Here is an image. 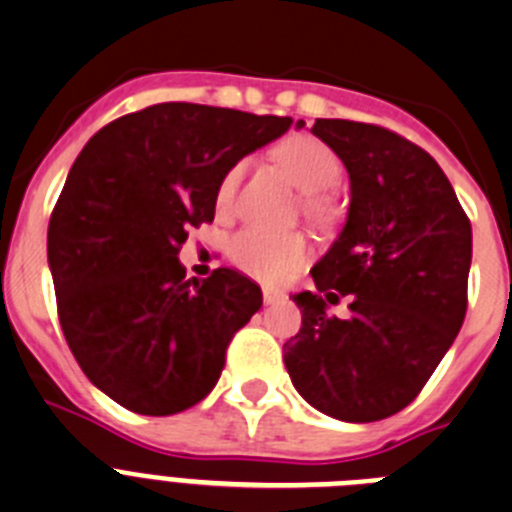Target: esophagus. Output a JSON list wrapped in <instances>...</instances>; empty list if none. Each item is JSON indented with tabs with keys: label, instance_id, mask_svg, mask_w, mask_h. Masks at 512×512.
Instances as JSON below:
<instances>
[{
	"label": "esophagus",
	"instance_id": "esophagus-1",
	"mask_svg": "<svg viewBox=\"0 0 512 512\" xmlns=\"http://www.w3.org/2000/svg\"><path fill=\"white\" fill-rule=\"evenodd\" d=\"M284 297H287V294L279 292V289L264 287V302L266 304H276V302H281V299H284Z\"/></svg>",
	"mask_w": 512,
	"mask_h": 512
}]
</instances>
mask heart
Here are the masks:
<instances>
[{
    "instance_id": "b5f03b06",
    "label": "heart",
    "mask_w": 512,
    "mask_h": 512,
    "mask_svg": "<svg viewBox=\"0 0 512 512\" xmlns=\"http://www.w3.org/2000/svg\"><path fill=\"white\" fill-rule=\"evenodd\" d=\"M276 159L289 172L299 190H304L307 213H320L325 198L322 192L332 190L342 177V162L322 139L297 134L276 147ZM243 164L225 172L215 192V205L220 213H228L236 198ZM309 256V243L297 233H274L264 228H243L231 241V259L241 271L261 281H279L304 264Z\"/></svg>"
}]
</instances>
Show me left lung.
Here are the masks:
<instances>
[{"mask_svg":"<svg viewBox=\"0 0 512 512\" xmlns=\"http://www.w3.org/2000/svg\"><path fill=\"white\" fill-rule=\"evenodd\" d=\"M302 129L304 121H297ZM350 177L348 220L294 294L302 327L284 345L299 396L340 421L406 409L437 370L467 312L472 225L424 149L375 124L312 126ZM351 294L345 321L326 302Z\"/></svg>","mask_w":512,"mask_h":512,"instance_id":"8db88e82","label":"left lung"}]
</instances>
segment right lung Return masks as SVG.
<instances>
[{"instance_id": "1", "label": "right lung", "mask_w": 512, "mask_h": 512, "mask_svg": "<svg viewBox=\"0 0 512 512\" xmlns=\"http://www.w3.org/2000/svg\"><path fill=\"white\" fill-rule=\"evenodd\" d=\"M289 126L157 103L96 131L70 167L48 225L60 327L88 381L124 409L180 414L218 383L264 297L233 269L187 281L177 256L192 225L215 218L225 172Z\"/></svg>"}]
</instances>
